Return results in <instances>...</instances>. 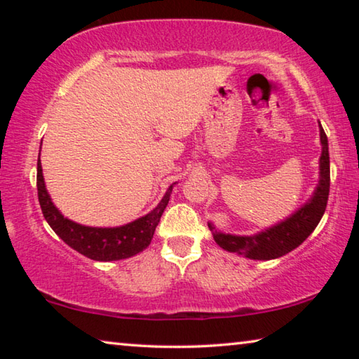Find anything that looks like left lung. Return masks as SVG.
Returning a JSON list of instances; mask_svg holds the SVG:
<instances>
[{"label":"left lung","instance_id":"obj_1","mask_svg":"<svg viewBox=\"0 0 359 359\" xmlns=\"http://www.w3.org/2000/svg\"><path fill=\"white\" fill-rule=\"evenodd\" d=\"M320 139L321 145H323V151H321L320 158V184L311 201L285 222L257 236H233L217 233L215 228L209 223V228L210 231H214V239L218 245L224 250L245 255L247 258L252 259H274L294 250L312 234V231L317 228L326 210L331 180L327 137L321 126Z\"/></svg>","mask_w":359,"mask_h":359}]
</instances>
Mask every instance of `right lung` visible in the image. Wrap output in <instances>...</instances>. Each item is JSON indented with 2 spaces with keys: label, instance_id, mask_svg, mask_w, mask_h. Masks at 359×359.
Segmentation results:
<instances>
[{
  "label": "right lung",
  "instance_id": "obj_1",
  "mask_svg": "<svg viewBox=\"0 0 359 359\" xmlns=\"http://www.w3.org/2000/svg\"><path fill=\"white\" fill-rule=\"evenodd\" d=\"M36 184H38V199L41 210L47 223L50 224V228L71 248H74L76 252L82 253L83 257L95 261L125 259L142 252L150 244L151 238H154L156 224L160 223V218L166 209L172 191V187H169L165 198L161 199V203L150 214L137 218V220L125 224V226L88 228L65 218L53 205L46 190L39 158Z\"/></svg>",
  "mask_w": 359,
  "mask_h": 359
}]
</instances>
